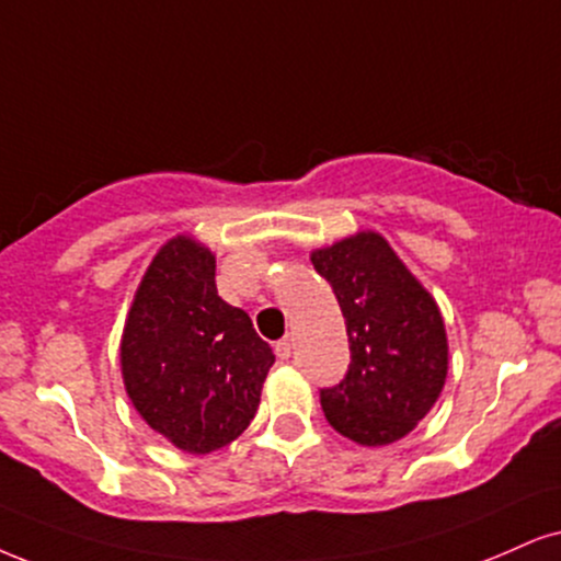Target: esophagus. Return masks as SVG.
<instances>
[{"label": "esophagus", "instance_id": "esophagus-1", "mask_svg": "<svg viewBox=\"0 0 561 561\" xmlns=\"http://www.w3.org/2000/svg\"><path fill=\"white\" fill-rule=\"evenodd\" d=\"M291 351H294V341H291V337H283V341L275 343V356H278L280 362H286V358L291 356Z\"/></svg>", "mask_w": 561, "mask_h": 561}]
</instances>
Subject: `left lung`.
<instances>
[{"instance_id": "obj_1", "label": "left lung", "mask_w": 561, "mask_h": 561, "mask_svg": "<svg viewBox=\"0 0 561 561\" xmlns=\"http://www.w3.org/2000/svg\"><path fill=\"white\" fill-rule=\"evenodd\" d=\"M345 317L351 364L322 387L324 419L343 437L377 447L405 437L437 403L447 335L437 301L375 231L312 252Z\"/></svg>"}]
</instances>
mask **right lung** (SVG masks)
<instances>
[{
	"instance_id": "1",
	"label": "right lung",
	"mask_w": 561,
	"mask_h": 561,
	"mask_svg": "<svg viewBox=\"0 0 561 561\" xmlns=\"http://www.w3.org/2000/svg\"><path fill=\"white\" fill-rule=\"evenodd\" d=\"M273 348L218 296L216 257L176 237L150 262L122 335L127 396L150 428L205 455L254 419Z\"/></svg>"
}]
</instances>
